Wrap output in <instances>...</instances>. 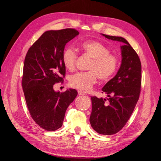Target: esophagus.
I'll use <instances>...</instances> for the list:
<instances>
[{
	"instance_id": "1",
	"label": "esophagus",
	"mask_w": 161,
	"mask_h": 161,
	"mask_svg": "<svg viewBox=\"0 0 161 161\" xmlns=\"http://www.w3.org/2000/svg\"><path fill=\"white\" fill-rule=\"evenodd\" d=\"M78 92L79 95H85V92H83L80 91V90L78 91Z\"/></svg>"
}]
</instances>
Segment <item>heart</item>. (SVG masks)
<instances>
[{"label": "heart", "instance_id": "obj_1", "mask_svg": "<svg viewBox=\"0 0 161 161\" xmlns=\"http://www.w3.org/2000/svg\"><path fill=\"white\" fill-rule=\"evenodd\" d=\"M83 52L92 58L88 70L86 72H78L70 77L69 84L74 88L81 91H89L96 83L97 77L101 80H108L116 72L118 60L115 56L109 54L110 50L97 40L84 41L80 45ZM77 54L68 47L64 50L62 56L63 63L67 70H73Z\"/></svg>", "mask_w": 161, "mask_h": 161}]
</instances>
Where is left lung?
I'll return each instance as SVG.
<instances>
[{
	"instance_id": "left-lung-1",
	"label": "left lung",
	"mask_w": 161,
	"mask_h": 161,
	"mask_svg": "<svg viewBox=\"0 0 161 161\" xmlns=\"http://www.w3.org/2000/svg\"><path fill=\"white\" fill-rule=\"evenodd\" d=\"M102 35L109 40L122 42V60L117 74L102 89L108 98L91 97L89 121L92 128L98 133L112 135L123 129L139 99L142 65L138 54L126 39L104 34Z\"/></svg>"
}]
</instances>
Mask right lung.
I'll return each mask as SVG.
<instances>
[{
	"label": "right lung",
	"instance_id": "add662e5",
	"mask_svg": "<svg viewBox=\"0 0 161 161\" xmlns=\"http://www.w3.org/2000/svg\"><path fill=\"white\" fill-rule=\"evenodd\" d=\"M79 34L73 29L46 31L25 58L22 87L27 106L33 120L47 131L61 127L68 107L78 95L74 89L56 92L53 85L65 75L64 46Z\"/></svg>",
	"mask_w": 161,
	"mask_h": 161
}]
</instances>
